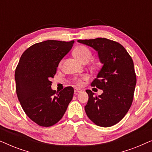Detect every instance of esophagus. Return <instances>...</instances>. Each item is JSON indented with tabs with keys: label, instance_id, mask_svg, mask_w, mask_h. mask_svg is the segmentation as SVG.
<instances>
[{
	"label": "esophagus",
	"instance_id": "obj_1",
	"mask_svg": "<svg viewBox=\"0 0 152 152\" xmlns=\"http://www.w3.org/2000/svg\"><path fill=\"white\" fill-rule=\"evenodd\" d=\"M82 90H81V89H80V88H75V94H77V93H80V92H82Z\"/></svg>",
	"mask_w": 152,
	"mask_h": 152
}]
</instances>
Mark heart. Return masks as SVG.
Here are the masks:
<instances>
[{"mask_svg":"<svg viewBox=\"0 0 152 152\" xmlns=\"http://www.w3.org/2000/svg\"><path fill=\"white\" fill-rule=\"evenodd\" d=\"M73 55L75 57L76 59H77L79 61L85 63L88 62L89 60L92 57V53L86 46L84 45H79L74 50ZM61 65V61L59 63V66ZM88 79V77L87 75H84L81 77L77 79L75 83L78 86H82L84 84V81L87 80Z\"/></svg>","mask_w":152,"mask_h":152,"instance_id":"obj_1","label":"heart"}]
</instances>
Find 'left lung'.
Here are the masks:
<instances>
[{"mask_svg": "<svg viewBox=\"0 0 152 152\" xmlns=\"http://www.w3.org/2000/svg\"><path fill=\"white\" fill-rule=\"evenodd\" d=\"M88 45L98 54L103 64L91 86L103 91L94 95L86 90L88 101L84 107L87 116L97 126L109 127L119 122L132 106L136 75L134 61L119 43L105 38L77 41Z\"/></svg>", "mask_w": 152, "mask_h": 152, "instance_id": "left-lung-1", "label": "left lung"}]
</instances>
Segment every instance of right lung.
Masks as SVG:
<instances>
[{"label":"right lung","instance_id":"1","mask_svg":"<svg viewBox=\"0 0 152 152\" xmlns=\"http://www.w3.org/2000/svg\"><path fill=\"white\" fill-rule=\"evenodd\" d=\"M74 41L48 40L37 43L23 53L15 70L16 91L26 115L41 126H50L61 119L73 97L71 86L59 93L51 88V78Z\"/></svg>","mask_w":152,"mask_h":152}]
</instances>
